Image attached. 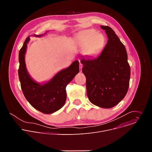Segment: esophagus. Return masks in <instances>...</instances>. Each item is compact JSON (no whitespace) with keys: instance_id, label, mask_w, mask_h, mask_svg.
<instances>
[{"instance_id":"obj_1","label":"esophagus","mask_w":152,"mask_h":152,"mask_svg":"<svg viewBox=\"0 0 152 152\" xmlns=\"http://www.w3.org/2000/svg\"><path fill=\"white\" fill-rule=\"evenodd\" d=\"M79 71H80V72H82V64H80V65H79Z\"/></svg>"}]
</instances>
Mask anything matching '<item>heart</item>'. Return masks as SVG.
<instances>
[{
  "label": "heart",
  "instance_id": "1",
  "mask_svg": "<svg viewBox=\"0 0 152 152\" xmlns=\"http://www.w3.org/2000/svg\"><path fill=\"white\" fill-rule=\"evenodd\" d=\"M104 42V36L93 29H86L75 38V45L79 48L85 50L86 54L93 55L103 47Z\"/></svg>",
  "mask_w": 152,
  "mask_h": 152
}]
</instances>
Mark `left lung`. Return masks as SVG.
Returning a JSON list of instances; mask_svg holds the SVG:
<instances>
[{
  "label": "left lung",
  "mask_w": 152,
  "mask_h": 152,
  "mask_svg": "<svg viewBox=\"0 0 152 152\" xmlns=\"http://www.w3.org/2000/svg\"><path fill=\"white\" fill-rule=\"evenodd\" d=\"M100 28L107 34L106 45L98 56L82 57L80 62L89 100L99 107L111 108L125 97L131 69L126 48L115 32L109 26Z\"/></svg>",
  "instance_id": "1"
}]
</instances>
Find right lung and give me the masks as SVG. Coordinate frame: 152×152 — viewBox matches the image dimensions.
I'll use <instances>...</instances> for the list:
<instances>
[{"label":"right lung","mask_w":152,"mask_h":152,"mask_svg":"<svg viewBox=\"0 0 152 152\" xmlns=\"http://www.w3.org/2000/svg\"><path fill=\"white\" fill-rule=\"evenodd\" d=\"M49 31L33 36L41 37ZM29 41L30 37H28L19 52L20 66L18 72L21 88L25 98L35 109L44 114H53L64 105L67 99L66 86L79 73V62L76 60L69 67L56 73L50 80L38 83L29 74L25 63V54Z\"/></svg>","instance_id":"right-lung-1"}]
</instances>
